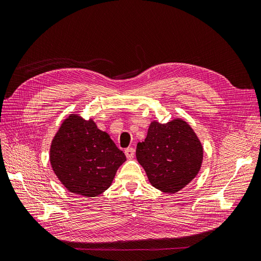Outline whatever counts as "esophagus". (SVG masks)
Wrapping results in <instances>:
<instances>
[{
  "instance_id": "34e87169",
  "label": "esophagus",
  "mask_w": 261,
  "mask_h": 261,
  "mask_svg": "<svg viewBox=\"0 0 261 261\" xmlns=\"http://www.w3.org/2000/svg\"><path fill=\"white\" fill-rule=\"evenodd\" d=\"M125 155L127 159H133L134 155H135V149L134 148H127L125 149Z\"/></svg>"
}]
</instances>
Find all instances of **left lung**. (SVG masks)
I'll use <instances>...</instances> for the list:
<instances>
[{
  "label": "left lung",
  "mask_w": 261,
  "mask_h": 261,
  "mask_svg": "<svg viewBox=\"0 0 261 261\" xmlns=\"http://www.w3.org/2000/svg\"><path fill=\"white\" fill-rule=\"evenodd\" d=\"M203 149L187 122L176 118L151 122L145 141L138 143L137 161L153 187L174 194L192 181L201 168Z\"/></svg>",
  "instance_id": "obj_1"
}]
</instances>
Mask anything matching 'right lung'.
<instances>
[{
  "label": "right lung",
  "instance_id": "right-lung-1",
  "mask_svg": "<svg viewBox=\"0 0 261 261\" xmlns=\"http://www.w3.org/2000/svg\"><path fill=\"white\" fill-rule=\"evenodd\" d=\"M125 161V154L109 134L77 114L65 118L50 148L55 175L69 192L86 197L107 191Z\"/></svg>",
  "mask_w": 261,
  "mask_h": 261
}]
</instances>
